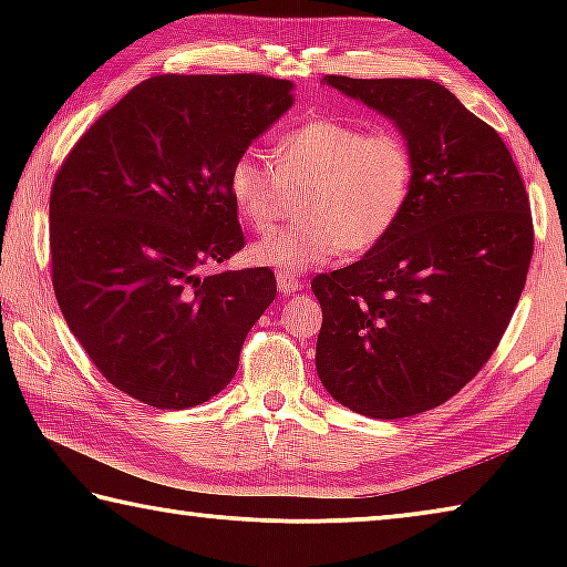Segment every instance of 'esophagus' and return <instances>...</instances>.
Listing matches in <instances>:
<instances>
[{"instance_id":"esophagus-1","label":"esophagus","mask_w":567,"mask_h":567,"mask_svg":"<svg viewBox=\"0 0 567 567\" xmlns=\"http://www.w3.org/2000/svg\"><path fill=\"white\" fill-rule=\"evenodd\" d=\"M277 287H280V292H297L302 287V282L297 280L292 275H285V272H277Z\"/></svg>"}]
</instances>
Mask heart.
Listing matches in <instances>:
<instances>
[{
    "mask_svg": "<svg viewBox=\"0 0 567 567\" xmlns=\"http://www.w3.org/2000/svg\"><path fill=\"white\" fill-rule=\"evenodd\" d=\"M300 187H307L302 219L257 239L252 262L297 275L330 262L342 247H378L410 205L415 155L398 130L368 132L338 117H312L277 140L275 165L260 150H245L227 172L233 205L252 229L270 227L287 189Z\"/></svg>",
    "mask_w": 567,
    "mask_h": 567,
    "instance_id": "1",
    "label": "heart"
}]
</instances>
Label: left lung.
<instances>
[{
  "label": "left lung",
  "instance_id": "8db88e82",
  "mask_svg": "<svg viewBox=\"0 0 567 567\" xmlns=\"http://www.w3.org/2000/svg\"><path fill=\"white\" fill-rule=\"evenodd\" d=\"M324 82L398 124L415 187L378 247L312 280L322 305L315 364L340 405L410 417L457 395L495 352L530 267V203L501 134L443 84Z\"/></svg>",
  "mask_w": 567,
  "mask_h": 567
}]
</instances>
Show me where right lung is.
I'll return each mask as SVG.
<instances>
[{
	"instance_id": "obj_1",
	"label": "right lung",
	"mask_w": 567,
	"mask_h": 567,
	"mask_svg": "<svg viewBox=\"0 0 567 567\" xmlns=\"http://www.w3.org/2000/svg\"><path fill=\"white\" fill-rule=\"evenodd\" d=\"M265 74H157L82 134L50 195L66 324L124 395L185 410L223 392L277 295L270 267L203 275L245 247L227 189L239 152L292 107Z\"/></svg>"
}]
</instances>
